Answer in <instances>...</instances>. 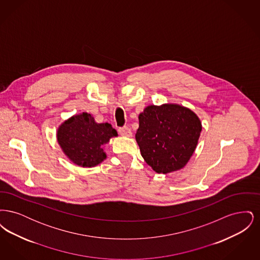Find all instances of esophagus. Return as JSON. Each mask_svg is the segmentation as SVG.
<instances>
[{"mask_svg": "<svg viewBox=\"0 0 260 260\" xmlns=\"http://www.w3.org/2000/svg\"><path fill=\"white\" fill-rule=\"evenodd\" d=\"M118 132L120 133V135H121V136H127V137H131V136H133V133H132L131 128H129V127H127V126L119 127Z\"/></svg>", "mask_w": 260, "mask_h": 260, "instance_id": "1", "label": "esophagus"}]
</instances>
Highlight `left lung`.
I'll return each instance as SVG.
<instances>
[{
  "label": "left lung",
  "instance_id": "left-lung-1",
  "mask_svg": "<svg viewBox=\"0 0 260 260\" xmlns=\"http://www.w3.org/2000/svg\"><path fill=\"white\" fill-rule=\"evenodd\" d=\"M138 119L136 142L153 171L166 174L184 168L202 132L198 116L189 108L168 103L149 105Z\"/></svg>",
  "mask_w": 260,
  "mask_h": 260
}]
</instances>
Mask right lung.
I'll return each instance as SVG.
<instances>
[{
  "instance_id": "1",
  "label": "right lung",
  "mask_w": 260,
  "mask_h": 260,
  "mask_svg": "<svg viewBox=\"0 0 260 260\" xmlns=\"http://www.w3.org/2000/svg\"><path fill=\"white\" fill-rule=\"evenodd\" d=\"M118 136L108 123L98 124L93 117L83 112L62 123L57 129V141L64 154L77 166L91 168L106 159L103 145Z\"/></svg>"
}]
</instances>
